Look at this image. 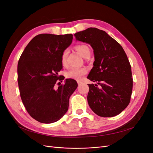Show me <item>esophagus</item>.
Wrapping results in <instances>:
<instances>
[{
	"mask_svg": "<svg viewBox=\"0 0 153 153\" xmlns=\"http://www.w3.org/2000/svg\"><path fill=\"white\" fill-rule=\"evenodd\" d=\"M81 83H82L81 82H80V81H78V85H80L81 84Z\"/></svg>",
	"mask_w": 153,
	"mask_h": 153,
	"instance_id": "esophagus-1",
	"label": "esophagus"
}]
</instances>
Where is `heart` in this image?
Wrapping results in <instances>:
<instances>
[{
    "instance_id": "b5f03b06",
    "label": "heart",
    "mask_w": 153,
    "mask_h": 153,
    "mask_svg": "<svg viewBox=\"0 0 153 153\" xmlns=\"http://www.w3.org/2000/svg\"><path fill=\"white\" fill-rule=\"evenodd\" d=\"M76 50L78 52L80 53L82 57L84 58L89 57L91 51L89 47L87 45L82 44L76 46ZM69 51L68 49L64 50L61 57V63L63 66H66L67 64V59ZM87 72V69L85 67L81 68H71L66 73V76L68 78H71V79H74L76 80H81L82 77L84 76Z\"/></svg>"
}]
</instances>
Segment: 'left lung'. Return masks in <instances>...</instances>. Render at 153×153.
<instances>
[{"mask_svg":"<svg viewBox=\"0 0 153 153\" xmlns=\"http://www.w3.org/2000/svg\"><path fill=\"white\" fill-rule=\"evenodd\" d=\"M75 37L94 50V67L87 76L97 83L88 84L91 108L100 117L119 114L130 102L133 89L131 65L124 49L106 32L97 28L78 32Z\"/></svg>","mask_w":153,"mask_h":153,"instance_id":"8db88e82","label":"left lung"}]
</instances>
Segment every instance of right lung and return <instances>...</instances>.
<instances>
[{"label":"right lung","instance_id":"right-lung-1","mask_svg":"<svg viewBox=\"0 0 153 153\" xmlns=\"http://www.w3.org/2000/svg\"><path fill=\"white\" fill-rule=\"evenodd\" d=\"M72 39V34L37 35L18 61V83L23 104L30 116L41 123H52L62 117L68 110L69 97L77 88L75 80L66 79L64 84L58 81L64 80V76L58 75L62 69L61 54Z\"/></svg>","mask_w":153,"mask_h":153}]
</instances>
